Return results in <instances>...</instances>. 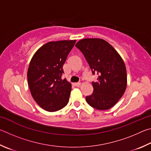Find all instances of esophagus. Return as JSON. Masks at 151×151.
I'll return each instance as SVG.
<instances>
[{"instance_id":"1","label":"esophagus","mask_w":151,"mask_h":151,"mask_svg":"<svg viewBox=\"0 0 151 151\" xmlns=\"http://www.w3.org/2000/svg\"><path fill=\"white\" fill-rule=\"evenodd\" d=\"M73 85L74 86H76V87H80V86H81V83H80V82L73 83Z\"/></svg>"}]
</instances>
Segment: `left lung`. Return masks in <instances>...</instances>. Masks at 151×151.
Returning <instances> with one entry per match:
<instances>
[{
  "mask_svg": "<svg viewBox=\"0 0 151 151\" xmlns=\"http://www.w3.org/2000/svg\"><path fill=\"white\" fill-rule=\"evenodd\" d=\"M76 46L82 52L97 81L92 82L93 92L86 96L88 104L95 109L107 110L114 106L127 88V70L122 58L107 41L85 38Z\"/></svg>",
  "mask_w": 151,
  "mask_h": 151,
  "instance_id": "8db88e82",
  "label": "left lung"
}]
</instances>
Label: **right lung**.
I'll use <instances>...</instances> for the list:
<instances>
[{"label": "right lung", "mask_w": 151, "mask_h": 151, "mask_svg": "<svg viewBox=\"0 0 151 151\" xmlns=\"http://www.w3.org/2000/svg\"><path fill=\"white\" fill-rule=\"evenodd\" d=\"M76 40L49 42L37 50L29 64L27 77L33 99L47 111L68 104L71 85L62 79L63 65Z\"/></svg>", "instance_id": "1"}]
</instances>
